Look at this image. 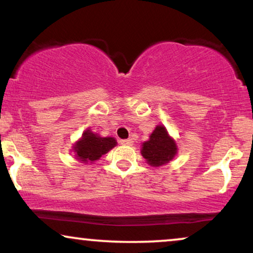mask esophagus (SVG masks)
<instances>
[{"label":"esophagus","mask_w":253,"mask_h":253,"mask_svg":"<svg viewBox=\"0 0 253 253\" xmlns=\"http://www.w3.org/2000/svg\"><path fill=\"white\" fill-rule=\"evenodd\" d=\"M121 144H123V145H132V141H131V139H122Z\"/></svg>","instance_id":"1"}]
</instances>
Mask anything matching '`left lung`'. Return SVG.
<instances>
[{
    "mask_svg": "<svg viewBox=\"0 0 253 253\" xmlns=\"http://www.w3.org/2000/svg\"><path fill=\"white\" fill-rule=\"evenodd\" d=\"M177 144L169 136L164 126H157L149 141L142 144L141 154L151 167L169 163L177 155Z\"/></svg>",
    "mask_w": 253,
    "mask_h": 253,
    "instance_id": "1",
    "label": "left lung"
}]
</instances>
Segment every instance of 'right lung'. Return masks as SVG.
Returning a JSON list of instances; mask_svg holds the SVG:
<instances>
[{
	"mask_svg": "<svg viewBox=\"0 0 253 253\" xmlns=\"http://www.w3.org/2000/svg\"><path fill=\"white\" fill-rule=\"evenodd\" d=\"M116 144L114 137H101L91 130H85L82 138L75 143L74 152H76V158L82 163H92L110 151Z\"/></svg>",
	"mask_w": 253,
	"mask_h": 253,
	"instance_id": "right-lung-1",
	"label": "right lung"
}]
</instances>
